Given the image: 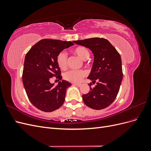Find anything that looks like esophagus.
Wrapping results in <instances>:
<instances>
[{"mask_svg":"<svg viewBox=\"0 0 151 151\" xmlns=\"http://www.w3.org/2000/svg\"><path fill=\"white\" fill-rule=\"evenodd\" d=\"M73 84L75 85V86H79V87L81 86V84H79V83H74Z\"/></svg>","mask_w":151,"mask_h":151,"instance_id":"obj_1","label":"esophagus"}]
</instances>
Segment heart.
Instances as JSON below:
<instances>
[{
	"label": "heart",
	"mask_w": 151,
	"mask_h": 151,
	"mask_svg": "<svg viewBox=\"0 0 151 151\" xmlns=\"http://www.w3.org/2000/svg\"><path fill=\"white\" fill-rule=\"evenodd\" d=\"M77 56L83 60H86L89 57L88 50L84 47H77L74 50ZM57 63L62 70L66 69L67 66V55L65 52H60L57 56ZM86 75V72L83 70H70L64 74V79L71 83H79Z\"/></svg>",
	"instance_id": "heart-1"
}]
</instances>
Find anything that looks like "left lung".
Returning a JSON list of instances; mask_svg holds the SVG:
<instances>
[{"label": "left lung", "instance_id": "obj_1", "mask_svg": "<svg viewBox=\"0 0 151 151\" xmlns=\"http://www.w3.org/2000/svg\"><path fill=\"white\" fill-rule=\"evenodd\" d=\"M74 43L89 48L94 55L92 69L88 79L94 88L90 86L89 92L83 95L86 105L94 109H102L109 106L115 99L123 78L122 60L109 41L104 38H92L74 41Z\"/></svg>", "mask_w": 151, "mask_h": 151}]
</instances>
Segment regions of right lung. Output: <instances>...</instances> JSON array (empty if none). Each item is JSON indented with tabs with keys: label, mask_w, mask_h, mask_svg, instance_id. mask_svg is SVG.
I'll use <instances>...</instances> for the list:
<instances>
[{
	"label": "right lung",
	"mask_w": 151,
	"mask_h": 151,
	"mask_svg": "<svg viewBox=\"0 0 151 151\" xmlns=\"http://www.w3.org/2000/svg\"><path fill=\"white\" fill-rule=\"evenodd\" d=\"M72 45V42L44 39L33 45L26 55L22 83L30 102L40 110L55 111L65 101L67 89L71 84L62 80L55 86L50 80L53 77L62 79L57 56Z\"/></svg>",
	"instance_id": "obj_1"
}]
</instances>
